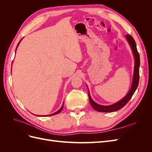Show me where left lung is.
I'll return each mask as SVG.
<instances>
[{"label": "left lung", "instance_id": "8db88e82", "mask_svg": "<svg viewBox=\"0 0 152 152\" xmlns=\"http://www.w3.org/2000/svg\"><path fill=\"white\" fill-rule=\"evenodd\" d=\"M126 39L128 41L129 44L131 48V49L132 50L133 55H134V60H135V64H134V75H133V80H132V83L131 89L128 92L127 95L122 98L121 101H119L118 102L113 104L112 105H108V106H103L98 104L96 103H95L94 101L92 99L91 96L88 92V96L89 99V102L91 103V107H93L96 111L100 112H115L117 110H120L122 107L125 106L130 99L132 98V95L134 94L135 91L136 90L137 86H138L139 84V79H140V73H139V68L140 65V54L137 52V48L135 40L133 39L132 37L130 35H127Z\"/></svg>", "mask_w": 152, "mask_h": 152}]
</instances>
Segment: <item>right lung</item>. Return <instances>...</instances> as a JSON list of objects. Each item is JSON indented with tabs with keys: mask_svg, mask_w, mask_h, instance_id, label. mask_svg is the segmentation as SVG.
<instances>
[{
	"mask_svg": "<svg viewBox=\"0 0 152 152\" xmlns=\"http://www.w3.org/2000/svg\"><path fill=\"white\" fill-rule=\"evenodd\" d=\"M21 40L22 39H21L20 40V42H19V43H18V45H17V47H16V49H17V48H18V45H19V44H20V42H21ZM63 105H62V107H61V108L60 109H59V110H58V111H57L56 112H55V113H52V114H50V115H46V116H51V115H56V114H58V113H60V112L61 111V110L63 109ZM37 116H40V115H37ZM45 115H44L43 117H45Z\"/></svg>",
	"mask_w": 152,
	"mask_h": 152,
	"instance_id": "add662e5",
	"label": "right lung"
}]
</instances>
